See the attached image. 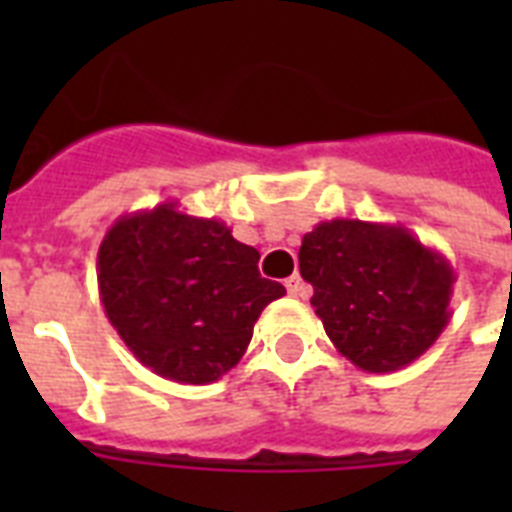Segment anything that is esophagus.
Segmentation results:
<instances>
[{
  "label": "esophagus",
  "instance_id": "obj_1",
  "mask_svg": "<svg viewBox=\"0 0 512 512\" xmlns=\"http://www.w3.org/2000/svg\"><path fill=\"white\" fill-rule=\"evenodd\" d=\"M287 292L292 297H297V300H305V297H311V287H308V284H305V281L300 279L297 273L287 279Z\"/></svg>",
  "mask_w": 512,
  "mask_h": 512
}]
</instances>
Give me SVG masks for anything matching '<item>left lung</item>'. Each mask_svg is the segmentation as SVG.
<instances>
[{
	"label": "left lung",
	"mask_w": 512,
	"mask_h": 512,
	"mask_svg": "<svg viewBox=\"0 0 512 512\" xmlns=\"http://www.w3.org/2000/svg\"><path fill=\"white\" fill-rule=\"evenodd\" d=\"M300 276L329 340L374 374L412 364L449 324L457 276L404 225L337 217L303 236Z\"/></svg>",
	"instance_id": "obj_1"
}]
</instances>
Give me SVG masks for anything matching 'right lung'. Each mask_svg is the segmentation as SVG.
Listing matches in <instances>:
<instances>
[{
    "mask_svg": "<svg viewBox=\"0 0 512 512\" xmlns=\"http://www.w3.org/2000/svg\"><path fill=\"white\" fill-rule=\"evenodd\" d=\"M257 260L225 223L164 201L108 228L100 303L140 364L164 380L207 385L239 364L265 305L287 295L260 276Z\"/></svg>",
    "mask_w": 512,
    "mask_h": 512,
    "instance_id": "obj_1",
    "label": "right lung"
}]
</instances>
